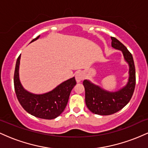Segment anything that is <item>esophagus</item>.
I'll return each mask as SVG.
<instances>
[{
  "mask_svg": "<svg viewBox=\"0 0 148 148\" xmlns=\"http://www.w3.org/2000/svg\"><path fill=\"white\" fill-rule=\"evenodd\" d=\"M84 77H85V76H84V73L81 72H78L75 75L76 82H77V83L81 82V81H83V80H84Z\"/></svg>",
  "mask_w": 148,
  "mask_h": 148,
  "instance_id": "1",
  "label": "esophagus"
}]
</instances>
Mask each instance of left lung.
<instances>
[{"mask_svg":"<svg viewBox=\"0 0 148 148\" xmlns=\"http://www.w3.org/2000/svg\"><path fill=\"white\" fill-rule=\"evenodd\" d=\"M111 40L112 47L122 51L130 65V78L126 86L114 92L104 90L88 80H84L83 84L86 91V106L93 113L101 115L113 114L123 108L130 101L136 86L135 65L132 53L115 37H111Z\"/></svg>","mask_w":148,"mask_h":148,"instance_id":"8db88e82","label":"left lung"}]
</instances>
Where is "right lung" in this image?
Listing matches in <instances>:
<instances>
[{
	"mask_svg": "<svg viewBox=\"0 0 148 148\" xmlns=\"http://www.w3.org/2000/svg\"><path fill=\"white\" fill-rule=\"evenodd\" d=\"M40 35L33 39L35 41ZM21 55L16 60L14 75V90L16 97L23 109L37 118L51 120L59 116L63 112L68 102L69 95L76 84L75 78L68 79L57 86L55 89L43 95H35L28 92L22 87L18 78Z\"/></svg>",
	"mask_w": 148,
	"mask_h": 148,
	"instance_id": "obj_1",
	"label": "right lung"
}]
</instances>
